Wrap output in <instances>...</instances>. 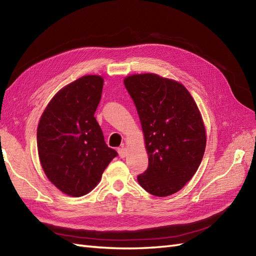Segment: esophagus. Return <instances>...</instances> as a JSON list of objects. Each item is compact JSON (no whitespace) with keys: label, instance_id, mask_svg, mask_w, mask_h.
I'll return each mask as SVG.
<instances>
[{"label":"esophagus","instance_id":"esophagus-1","mask_svg":"<svg viewBox=\"0 0 256 256\" xmlns=\"http://www.w3.org/2000/svg\"><path fill=\"white\" fill-rule=\"evenodd\" d=\"M118 154H119V156L120 158H126V156H128V149L126 147H120L119 149H118Z\"/></svg>","mask_w":256,"mask_h":256}]
</instances>
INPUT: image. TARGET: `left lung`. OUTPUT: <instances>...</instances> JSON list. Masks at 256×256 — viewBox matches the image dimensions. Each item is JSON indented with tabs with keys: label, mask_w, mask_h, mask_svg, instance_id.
<instances>
[{
	"label": "left lung",
	"mask_w": 256,
	"mask_h": 256,
	"mask_svg": "<svg viewBox=\"0 0 256 256\" xmlns=\"http://www.w3.org/2000/svg\"><path fill=\"white\" fill-rule=\"evenodd\" d=\"M124 85L145 136L148 168L140 185L156 196L178 192L192 180L206 150L200 111L184 85L154 74H134Z\"/></svg>",
	"instance_id": "left-lung-1"
}]
</instances>
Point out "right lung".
I'll use <instances>...</instances> for the list:
<instances>
[{
	"label": "right lung",
	"instance_id": "right-lung-1",
	"mask_svg": "<svg viewBox=\"0 0 256 256\" xmlns=\"http://www.w3.org/2000/svg\"><path fill=\"white\" fill-rule=\"evenodd\" d=\"M104 78L84 76L62 88L38 126V152L45 175L64 194L81 196L93 189L118 156L104 142L95 119Z\"/></svg>",
	"mask_w": 256,
	"mask_h": 256
}]
</instances>
